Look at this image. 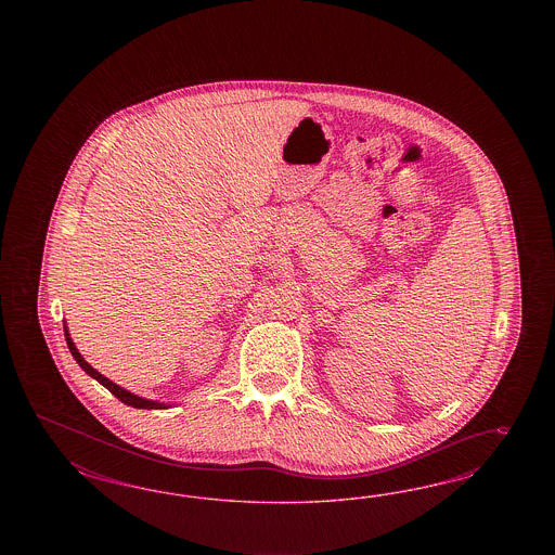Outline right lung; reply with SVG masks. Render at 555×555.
Wrapping results in <instances>:
<instances>
[{
    "mask_svg": "<svg viewBox=\"0 0 555 555\" xmlns=\"http://www.w3.org/2000/svg\"><path fill=\"white\" fill-rule=\"evenodd\" d=\"M65 339H67L68 350L73 353V358L77 360V364L81 366V369L91 376V378H95L100 385L107 388L114 397H118L119 401L124 404H132L135 409H168V404L165 403H156V401H149V399H142V397H138L134 392H130V390H126V388L118 387L116 383H112L109 378H105L103 374H100L98 370L91 369V364H87L85 362L83 356L79 353V350L75 348V344H73V339L68 336L67 323H65Z\"/></svg>",
    "mask_w": 555,
    "mask_h": 555,
    "instance_id": "obj_1",
    "label": "right lung"
}]
</instances>
